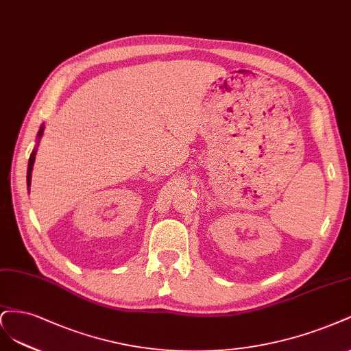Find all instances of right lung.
I'll return each mask as SVG.
<instances>
[{"label": "right lung", "instance_id": "add662e5", "mask_svg": "<svg viewBox=\"0 0 351 351\" xmlns=\"http://www.w3.org/2000/svg\"><path fill=\"white\" fill-rule=\"evenodd\" d=\"M43 134V127H40L39 132H38V137L40 138ZM35 154H36V150L32 152L30 157H29V166H27V186H30V179H32V169H33V163H35Z\"/></svg>", "mask_w": 351, "mask_h": 351}]
</instances>
